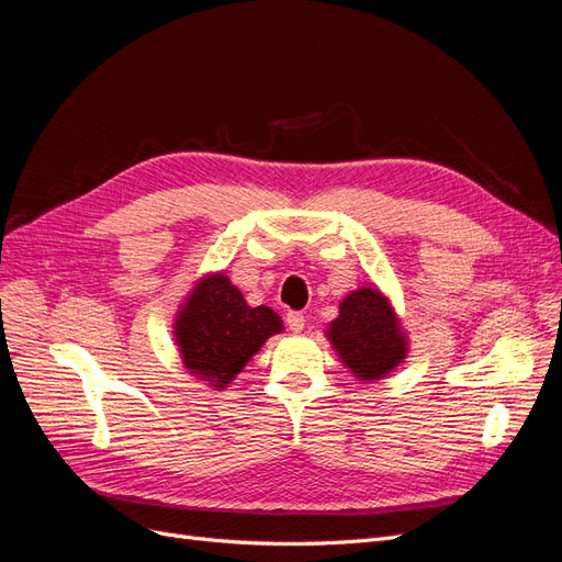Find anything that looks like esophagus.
I'll use <instances>...</instances> for the list:
<instances>
[{"label":"esophagus","instance_id":"34e87169","mask_svg":"<svg viewBox=\"0 0 562 562\" xmlns=\"http://www.w3.org/2000/svg\"><path fill=\"white\" fill-rule=\"evenodd\" d=\"M285 323H288V328H291L293 333H302V328H304V316H302L300 312H288V314H285Z\"/></svg>","mask_w":562,"mask_h":562}]
</instances>
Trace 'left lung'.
I'll return each mask as SVG.
<instances>
[{"label":"left lung","instance_id":"8db88e82","mask_svg":"<svg viewBox=\"0 0 562 562\" xmlns=\"http://www.w3.org/2000/svg\"><path fill=\"white\" fill-rule=\"evenodd\" d=\"M333 349L361 382H375L407 356V337L389 297L375 285H361L339 302L326 330Z\"/></svg>","mask_w":562,"mask_h":562}]
</instances>
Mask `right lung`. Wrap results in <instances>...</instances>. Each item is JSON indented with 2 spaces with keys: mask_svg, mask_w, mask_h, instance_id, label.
<instances>
[{
  "mask_svg": "<svg viewBox=\"0 0 562 562\" xmlns=\"http://www.w3.org/2000/svg\"><path fill=\"white\" fill-rule=\"evenodd\" d=\"M281 330V316L265 304L250 307L223 271L206 274L192 288L173 323L182 366L215 391H223Z\"/></svg>",
  "mask_w": 562,
  "mask_h": 562,
  "instance_id": "obj_1",
  "label": "right lung"
}]
</instances>
